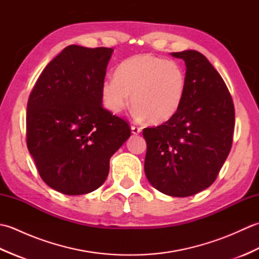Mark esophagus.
Listing matches in <instances>:
<instances>
[{"mask_svg": "<svg viewBox=\"0 0 259 259\" xmlns=\"http://www.w3.org/2000/svg\"><path fill=\"white\" fill-rule=\"evenodd\" d=\"M131 133L134 135H139L141 133V128L139 126H136V125H131Z\"/></svg>", "mask_w": 259, "mask_h": 259, "instance_id": "34e87169", "label": "esophagus"}]
</instances>
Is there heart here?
Here are the masks:
<instances>
[{
	"label": "heart",
	"mask_w": 259,
	"mask_h": 259,
	"mask_svg": "<svg viewBox=\"0 0 259 259\" xmlns=\"http://www.w3.org/2000/svg\"><path fill=\"white\" fill-rule=\"evenodd\" d=\"M187 75L183 65L153 54L124 60L101 83V97L110 112L120 113L129 103L137 118L159 124L171 119L184 102Z\"/></svg>",
	"instance_id": "obj_1"
}]
</instances>
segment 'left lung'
Returning a JSON list of instances; mask_svg holds the SVG:
<instances>
[{
  "label": "left lung",
  "mask_w": 259,
  "mask_h": 259,
  "mask_svg": "<svg viewBox=\"0 0 259 259\" xmlns=\"http://www.w3.org/2000/svg\"><path fill=\"white\" fill-rule=\"evenodd\" d=\"M171 56L186 63L187 88L178 112L142 130L145 172L157 190L188 197L208 188L221 171L233 144L235 108L223 78L200 52Z\"/></svg>",
  "instance_id": "1"
}]
</instances>
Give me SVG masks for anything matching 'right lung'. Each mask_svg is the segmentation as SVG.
I'll use <instances>...</instances> for the list:
<instances>
[{
    "label": "right lung",
    "instance_id": "right-lung-1",
    "mask_svg": "<svg viewBox=\"0 0 259 259\" xmlns=\"http://www.w3.org/2000/svg\"><path fill=\"white\" fill-rule=\"evenodd\" d=\"M113 49L69 46L38 76L27 101L26 146L43 181L65 195L98 189L129 138L125 120L104 109L101 83Z\"/></svg>",
    "mask_w": 259,
    "mask_h": 259
}]
</instances>
